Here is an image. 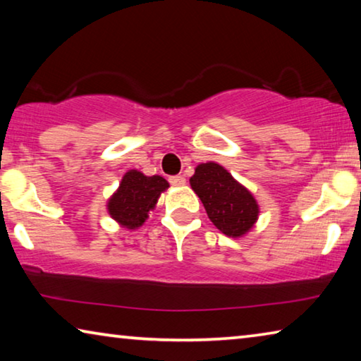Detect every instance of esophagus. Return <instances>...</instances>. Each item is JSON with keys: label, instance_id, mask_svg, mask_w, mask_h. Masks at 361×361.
Returning <instances> with one entry per match:
<instances>
[{"label": "esophagus", "instance_id": "34e87169", "mask_svg": "<svg viewBox=\"0 0 361 361\" xmlns=\"http://www.w3.org/2000/svg\"><path fill=\"white\" fill-rule=\"evenodd\" d=\"M169 181L172 186H183L186 183V178L183 175H175V176H170Z\"/></svg>", "mask_w": 361, "mask_h": 361}]
</instances>
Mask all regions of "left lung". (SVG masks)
I'll use <instances>...</instances> for the list:
<instances>
[{"label":"left lung","instance_id":"obj_1","mask_svg":"<svg viewBox=\"0 0 361 361\" xmlns=\"http://www.w3.org/2000/svg\"><path fill=\"white\" fill-rule=\"evenodd\" d=\"M210 221L228 237H242L253 228L259 207L253 194L216 162L199 164L191 176Z\"/></svg>","mask_w":361,"mask_h":361}]
</instances>
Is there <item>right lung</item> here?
Wrapping results in <instances>:
<instances>
[{
  "label": "right lung",
  "instance_id": "1",
  "mask_svg": "<svg viewBox=\"0 0 361 361\" xmlns=\"http://www.w3.org/2000/svg\"><path fill=\"white\" fill-rule=\"evenodd\" d=\"M167 188L169 183L162 176H146L138 170H129L122 176L116 192L108 199V213L122 228L138 229L156 207L159 195Z\"/></svg>",
  "mask_w": 361,
  "mask_h": 361
}]
</instances>
